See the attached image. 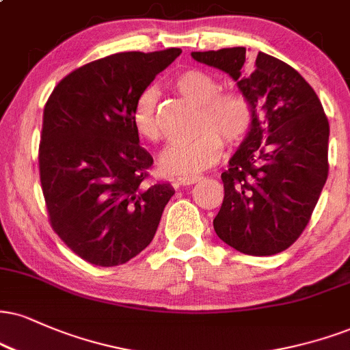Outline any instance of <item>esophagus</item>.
Segmentation results:
<instances>
[{"mask_svg":"<svg viewBox=\"0 0 350 350\" xmlns=\"http://www.w3.org/2000/svg\"><path fill=\"white\" fill-rule=\"evenodd\" d=\"M200 180V176H180V178L176 179V183L179 186H191V184H196Z\"/></svg>","mask_w":350,"mask_h":350,"instance_id":"obj_1","label":"esophagus"}]
</instances>
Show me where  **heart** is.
I'll list each match as a JSON object with an SVG mask.
<instances>
[{"instance_id": "obj_1", "label": "heart", "mask_w": 350, "mask_h": 350, "mask_svg": "<svg viewBox=\"0 0 350 350\" xmlns=\"http://www.w3.org/2000/svg\"><path fill=\"white\" fill-rule=\"evenodd\" d=\"M183 98L199 104L197 133L189 140L174 142L163 151L159 166L170 174H191L215 164L225 142L237 146L246 140L256 120V107L246 92L218 90V81L207 71L191 68L174 79ZM157 91H142L132 109V124L143 140L158 142L161 130L157 113Z\"/></svg>"}]
</instances>
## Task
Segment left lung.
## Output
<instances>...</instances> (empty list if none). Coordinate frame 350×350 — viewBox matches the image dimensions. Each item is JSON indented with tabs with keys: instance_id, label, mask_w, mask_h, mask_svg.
Segmentation results:
<instances>
[{
	"instance_id": "obj_1",
	"label": "left lung",
	"mask_w": 350,
	"mask_h": 350,
	"mask_svg": "<svg viewBox=\"0 0 350 350\" xmlns=\"http://www.w3.org/2000/svg\"><path fill=\"white\" fill-rule=\"evenodd\" d=\"M228 73L250 96L256 120L221 172L225 197L217 237L247 256H272L300 238L327 179L329 122L313 88L295 68L246 49L192 52Z\"/></svg>"
}]
</instances>
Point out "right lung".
Masks as SVG:
<instances>
[{"instance_id": "1", "label": "right lung", "mask_w": 350, "mask_h": 350, "mask_svg": "<svg viewBox=\"0 0 350 350\" xmlns=\"http://www.w3.org/2000/svg\"><path fill=\"white\" fill-rule=\"evenodd\" d=\"M183 50L113 53L73 70L44 107L40 186L49 223L75 254L125 264L151 243L170 184L151 183L153 158L132 124L135 100Z\"/></svg>"}]
</instances>
